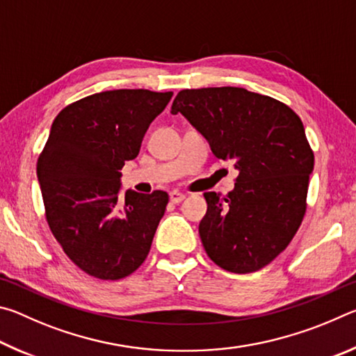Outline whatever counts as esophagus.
Here are the masks:
<instances>
[{
  "label": "esophagus",
  "instance_id": "1",
  "mask_svg": "<svg viewBox=\"0 0 356 356\" xmlns=\"http://www.w3.org/2000/svg\"><path fill=\"white\" fill-rule=\"evenodd\" d=\"M184 200H185L184 193H180V191H171L170 193V201L172 204H179V202H182Z\"/></svg>",
  "mask_w": 356,
  "mask_h": 356
}]
</instances>
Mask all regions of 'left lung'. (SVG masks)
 <instances>
[{
    "label": "left lung",
    "instance_id": "left-lung-1",
    "mask_svg": "<svg viewBox=\"0 0 356 356\" xmlns=\"http://www.w3.org/2000/svg\"><path fill=\"white\" fill-rule=\"evenodd\" d=\"M206 138L213 155L231 160L236 188L204 193L200 236L207 256L232 273H251L287 248L306 212L314 154L298 114L243 88L180 91L171 106Z\"/></svg>",
    "mask_w": 356,
    "mask_h": 356
}]
</instances>
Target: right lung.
<instances>
[{
  "instance_id": "1",
  "label": "right lung",
  "mask_w": 356,
  "mask_h": 356,
  "mask_svg": "<svg viewBox=\"0 0 356 356\" xmlns=\"http://www.w3.org/2000/svg\"><path fill=\"white\" fill-rule=\"evenodd\" d=\"M172 92L116 89L61 110L38 160L45 216L65 254L84 273L116 281L146 261L168 193L120 190V170L140 154L149 125Z\"/></svg>"
}]
</instances>
